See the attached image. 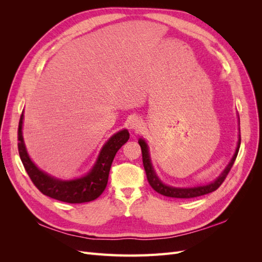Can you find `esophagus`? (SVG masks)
Masks as SVG:
<instances>
[{
  "instance_id": "34e87169",
  "label": "esophagus",
  "mask_w": 262,
  "mask_h": 262,
  "mask_svg": "<svg viewBox=\"0 0 262 262\" xmlns=\"http://www.w3.org/2000/svg\"><path fill=\"white\" fill-rule=\"evenodd\" d=\"M129 126H130V129L133 131H139L142 126H143V121H142V119H140L138 117H133L129 122Z\"/></svg>"
}]
</instances>
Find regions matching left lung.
<instances>
[{"mask_svg":"<svg viewBox=\"0 0 262 262\" xmlns=\"http://www.w3.org/2000/svg\"><path fill=\"white\" fill-rule=\"evenodd\" d=\"M239 119V117H238ZM241 133V130H239ZM139 144L141 146L142 149V160H143V166L144 169L146 172V177L148 180V184L150 185L156 192L161 193L165 196H170V198H179V199H191V198H195V196H200V195H204L208 194L210 192L215 191V190L223 184V181L225 180L226 176L228 175L229 170L233 167L234 162L237 157V154H238L239 150V146H241V134L238 137V142H237V147L235 150V154L233 156V158L229 162V164L226 166V168L223 170V172L214 180L213 182L209 185L205 186H198V187H192V188H176V187H170L165 185L164 182H162L160 180V178L157 177V175L154 171V168L152 166V163H150V158H149V154H148V147L146 142L143 139L139 140Z\"/></svg>","mask_w":262,"mask_h":262,"instance_id":"obj_1","label":"left lung"}]
</instances>
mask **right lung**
Listing matches in <instances>:
<instances>
[{
	"label": "right lung",
	"mask_w": 262,
	"mask_h": 262,
	"mask_svg": "<svg viewBox=\"0 0 262 262\" xmlns=\"http://www.w3.org/2000/svg\"><path fill=\"white\" fill-rule=\"evenodd\" d=\"M23 119L24 114L20 116L18 124V153L29 178L39 191L52 199L67 203L90 202L97 199L104 192L116 153L130 138L128 130L124 129L117 132L106 142L96 163L91 171L87 172V175L72 180H61L49 176L31 162L24 144L21 132Z\"/></svg>",
	"instance_id": "1"
}]
</instances>
